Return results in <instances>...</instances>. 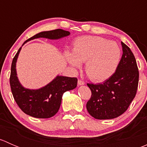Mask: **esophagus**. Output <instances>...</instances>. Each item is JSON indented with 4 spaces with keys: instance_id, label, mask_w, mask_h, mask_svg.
Here are the masks:
<instances>
[{
    "instance_id": "34e87169",
    "label": "esophagus",
    "mask_w": 147,
    "mask_h": 147,
    "mask_svg": "<svg viewBox=\"0 0 147 147\" xmlns=\"http://www.w3.org/2000/svg\"><path fill=\"white\" fill-rule=\"evenodd\" d=\"M78 85H80V86L83 85V84H84V81L81 80H78Z\"/></svg>"
}]
</instances>
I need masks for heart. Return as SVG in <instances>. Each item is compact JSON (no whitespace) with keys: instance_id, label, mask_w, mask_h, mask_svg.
<instances>
[{"instance_id":"obj_1","label":"heart","mask_w":147,"mask_h":147,"mask_svg":"<svg viewBox=\"0 0 147 147\" xmlns=\"http://www.w3.org/2000/svg\"><path fill=\"white\" fill-rule=\"evenodd\" d=\"M69 65L80 68L85 62L86 74L93 82H103L112 76L119 65L121 49L117 42L99 36H82L74 42L73 53L65 52Z\"/></svg>"}]
</instances>
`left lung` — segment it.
<instances>
[{
	"instance_id": "obj_1",
	"label": "left lung",
	"mask_w": 147,
	"mask_h": 147,
	"mask_svg": "<svg viewBox=\"0 0 147 147\" xmlns=\"http://www.w3.org/2000/svg\"><path fill=\"white\" fill-rule=\"evenodd\" d=\"M123 54L112 77L101 84H89L92 96L86 107L89 114L97 119L116 118L127 111L135 97L139 70L134 54L121 42Z\"/></svg>"
}]
</instances>
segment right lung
Segmentation results:
<instances>
[{"label": "right lung", "mask_w": 147, "mask_h": 147, "mask_svg": "<svg viewBox=\"0 0 147 147\" xmlns=\"http://www.w3.org/2000/svg\"><path fill=\"white\" fill-rule=\"evenodd\" d=\"M69 34V31L62 29L44 31L29 38L23 45L27 41L35 38H45L57 40L68 36ZM21 47L13 57L10 77V88L15 101L26 115L42 119L52 117L60 109L63 93L75 89L78 84V79L57 75L52 82L40 89L30 90L25 88L19 82L16 73V62Z\"/></svg>", "instance_id": "add662e5"}]
</instances>
